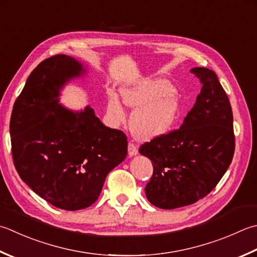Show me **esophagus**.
<instances>
[{
	"label": "esophagus",
	"instance_id": "1",
	"mask_svg": "<svg viewBox=\"0 0 257 257\" xmlns=\"http://www.w3.org/2000/svg\"><path fill=\"white\" fill-rule=\"evenodd\" d=\"M137 154H138L137 146H136L135 144L129 143V145H128V155H129V157H134V156H136Z\"/></svg>",
	"mask_w": 257,
	"mask_h": 257
}]
</instances>
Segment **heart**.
Segmentation results:
<instances>
[{
  "label": "heart",
  "instance_id": "heart-1",
  "mask_svg": "<svg viewBox=\"0 0 257 257\" xmlns=\"http://www.w3.org/2000/svg\"><path fill=\"white\" fill-rule=\"evenodd\" d=\"M175 87L167 79H145L125 84L120 89L122 101L135 110L130 117V129L136 137L150 140L167 134L183 113L180 100L174 95ZM105 118L110 125L121 124L125 110L118 91L105 90Z\"/></svg>",
  "mask_w": 257,
  "mask_h": 257
}]
</instances>
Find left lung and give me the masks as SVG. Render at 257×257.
<instances>
[{
  "instance_id": "left-lung-1",
  "label": "left lung",
  "mask_w": 257,
  "mask_h": 257,
  "mask_svg": "<svg viewBox=\"0 0 257 257\" xmlns=\"http://www.w3.org/2000/svg\"><path fill=\"white\" fill-rule=\"evenodd\" d=\"M190 72L199 79L202 89L184 123L139 148L154 166L146 197L163 209L204 198L222 179L234 155L233 111L217 75L199 67Z\"/></svg>"
}]
</instances>
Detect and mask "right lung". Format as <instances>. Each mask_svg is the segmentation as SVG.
Instances as JSON below:
<instances>
[{
  "label": "right lung",
  "mask_w": 257,
  "mask_h": 257,
  "mask_svg": "<svg viewBox=\"0 0 257 257\" xmlns=\"http://www.w3.org/2000/svg\"><path fill=\"white\" fill-rule=\"evenodd\" d=\"M85 73L87 68L70 55L45 59L29 75L10 121L20 177L65 210L91 206L107 175L127 156L125 135L105 127L90 105L73 111L60 103L64 85Z\"/></svg>",
  "instance_id": "right-lung-1"
}]
</instances>
